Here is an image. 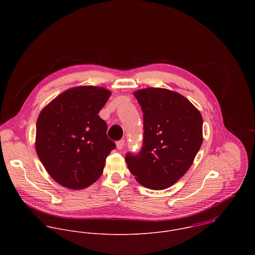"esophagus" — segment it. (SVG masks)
Listing matches in <instances>:
<instances>
[{"label":"esophagus","mask_w":255,"mask_h":255,"mask_svg":"<svg viewBox=\"0 0 255 255\" xmlns=\"http://www.w3.org/2000/svg\"><path fill=\"white\" fill-rule=\"evenodd\" d=\"M124 146H125V139H121V140L117 141V148L119 150H122L124 148Z\"/></svg>","instance_id":"1"}]
</instances>
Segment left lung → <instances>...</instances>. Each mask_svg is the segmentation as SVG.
I'll list each match as a JSON object with an SVG mask.
<instances>
[{
  "instance_id": "obj_1",
  "label": "left lung",
  "mask_w": 255,
  "mask_h": 255,
  "mask_svg": "<svg viewBox=\"0 0 255 255\" xmlns=\"http://www.w3.org/2000/svg\"><path fill=\"white\" fill-rule=\"evenodd\" d=\"M143 113V143L126 155L135 180L161 190L178 182L190 168L202 144L201 114L181 94L149 87L135 91Z\"/></svg>"
}]
</instances>
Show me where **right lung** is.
Returning <instances> with one entry per match:
<instances>
[{
    "label": "right lung",
    "mask_w": 255,
    "mask_h": 255,
    "mask_svg": "<svg viewBox=\"0 0 255 255\" xmlns=\"http://www.w3.org/2000/svg\"><path fill=\"white\" fill-rule=\"evenodd\" d=\"M111 92L96 86L66 90L41 111L36 123L35 149L48 174L61 185L82 189L103 173L110 152L107 124L99 112Z\"/></svg>",
    "instance_id": "right-lung-1"
}]
</instances>
